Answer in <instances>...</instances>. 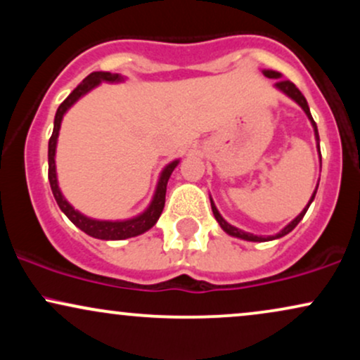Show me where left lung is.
Here are the masks:
<instances>
[{
  "instance_id": "1",
  "label": "left lung",
  "mask_w": 360,
  "mask_h": 360,
  "mask_svg": "<svg viewBox=\"0 0 360 360\" xmlns=\"http://www.w3.org/2000/svg\"><path fill=\"white\" fill-rule=\"evenodd\" d=\"M264 76L271 77V79H278V77H281V74H279V72H276V71H264ZM276 88H279L281 91H283V93H286L289 98H292V100H295L296 103H298V105L301 106V108L304 110V113H307V115H308V118L311 120V125H313V128H315V137H316V142H320V137H318V128H316V123H315V120H313L311 113H309V106H308V103H307V98H304L303 94H301V91H300L298 88H296V86L292 84L291 81H288V79H278V82H276ZM318 150H320V146H318ZM316 189H318V188H316ZM316 189H315V193H313L311 200H309V203H308L307 208H304L303 212H301V213L298 214V217L295 218V220H292L291 223H289V225L286 226V229H284V230H281V232H279L278 235H276V237H257V235H252V233L242 232V230L235 229V226L230 225V223H226L225 220H223V218H221V214L218 213L217 206H214V203H213V200H210V201H212V210H213V214H214V218H217V221L220 223V226H221L223 230H225L226 233H229V235H232V237L243 238V240H250V242H267V240H272V238H279V237H284V235L291 232V230L295 229V226L298 225V223H300L301 220H303L304 213H307V210L309 208V205H311L313 198H315V194H316Z\"/></svg>"
}]
</instances>
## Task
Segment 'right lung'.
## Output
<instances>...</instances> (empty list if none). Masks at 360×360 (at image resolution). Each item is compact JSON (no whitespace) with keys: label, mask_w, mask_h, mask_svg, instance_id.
Masks as SVG:
<instances>
[{"label":"right lung","mask_w":360,"mask_h":360,"mask_svg":"<svg viewBox=\"0 0 360 360\" xmlns=\"http://www.w3.org/2000/svg\"><path fill=\"white\" fill-rule=\"evenodd\" d=\"M122 77L118 74H110V72H91L84 81L77 86L76 89L65 98L64 101L60 103V106L57 108L56 113V120H53V131L52 137L49 140V183H51L53 198H56L57 205L62 212L65 213V217L71 220L74 225L79 226L84 233L91 235L94 238H101V240H123V238L128 237H135V235H140L143 232H147L148 229L155 225V221L159 220L160 213L164 210V203H166V189H167V181L171 177L172 171L177 166L179 160H174L169 166L164 169L162 174H160L159 184H157V191L154 200H152L150 206L147 208L146 213H142L137 218H131V220L127 221H100V220H91V218L84 217L79 212L72 208L68 201L64 200L62 196L59 186H57V176H56V160H53V155H56V146H57V137H59V128H60V122L64 113L68 111L71 106L76 103L82 94H86L88 91H91L94 86L100 84L101 81H108V82H115L120 81Z\"/></svg>","instance_id":"right-lung-1"}]
</instances>
